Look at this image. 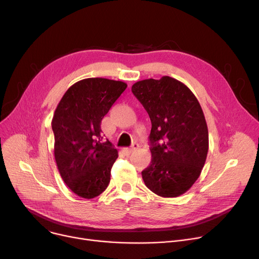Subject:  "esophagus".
Masks as SVG:
<instances>
[{
    "mask_svg": "<svg viewBox=\"0 0 259 259\" xmlns=\"http://www.w3.org/2000/svg\"><path fill=\"white\" fill-rule=\"evenodd\" d=\"M139 147H140V146H139V144H138V143H134L130 148H126V152L130 154V153L134 152L135 150H138Z\"/></svg>",
    "mask_w": 259,
    "mask_h": 259,
    "instance_id": "1",
    "label": "esophagus"
}]
</instances>
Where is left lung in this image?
<instances>
[{
  "label": "left lung",
  "mask_w": 259,
  "mask_h": 259,
  "mask_svg": "<svg viewBox=\"0 0 259 259\" xmlns=\"http://www.w3.org/2000/svg\"><path fill=\"white\" fill-rule=\"evenodd\" d=\"M131 90L152 124L145 185L161 197H178L193 186L206 162L209 133L202 109L193 92L170 76L137 81Z\"/></svg>",
  "instance_id": "obj_1"
}]
</instances>
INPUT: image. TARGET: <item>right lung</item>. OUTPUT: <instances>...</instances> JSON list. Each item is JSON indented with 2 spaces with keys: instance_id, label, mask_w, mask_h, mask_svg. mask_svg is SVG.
<instances>
[{
  "instance_id": "add662e5",
  "label": "right lung",
  "mask_w": 259,
  "mask_h": 259,
  "mask_svg": "<svg viewBox=\"0 0 259 259\" xmlns=\"http://www.w3.org/2000/svg\"><path fill=\"white\" fill-rule=\"evenodd\" d=\"M126 88L120 80L81 79L65 92L54 111V158L63 181L79 197H97L110 183L118 154L110 142L102 143L101 122Z\"/></svg>"
}]
</instances>
